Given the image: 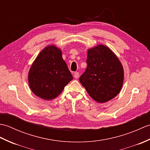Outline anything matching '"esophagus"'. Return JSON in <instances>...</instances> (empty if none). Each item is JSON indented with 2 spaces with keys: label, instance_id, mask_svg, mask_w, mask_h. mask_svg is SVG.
<instances>
[{
  "label": "esophagus",
  "instance_id": "1",
  "mask_svg": "<svg viewBox=\"0 0 150 150\" xmlns=\"http://www.w3.org/2000/svg\"><path fill=\"white\" fill-rule=\"evenodd\" d=\"M73 77H74L75 79H78V78L79 77V73H78V72L74 73V75H73Z\"/></svg>",
  "mask_w": 150,
  "mask_h": 150
}]
</instances>
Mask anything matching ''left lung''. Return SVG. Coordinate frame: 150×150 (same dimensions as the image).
I'll use <instances>...</instances> for the list:
<instances>
[{
    "instance_id": "left-lung-1",
    "label": "left lung",
    "mask_w": 150,
    "mask_h": 150,
    "mask_svg": "<svg viewBox=\"0 0 150 150\" xmlns=\"http://www.w3.org/2000/svg\"><path fill=\"white\" fill-rule=\"evenodd\" d=\"M87 68L80 78L82 85L95 101L104 103L115 97L122 89L124 69L109 47L98 44L88 50Z\"/></svg>"
}]
</instances>
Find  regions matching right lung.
<instances>
[{
  "label": "right lung",
  "mask_w": 150,
  "mask_h": 150,
  "mask_svg": "<svg viewBox=\"0 0 150 150\" xmlns=\"http://www.w3.org/2000/svg\"><path fill=\"white\" fill-rule=\"evenodd\" d=\"M28 78L33 93L47 100L58 97L73 79L62 59L61 50L55 45H48L39 53L31 66Z\"/></svg>",
  "instance_id": "obj_1"
}]
</instances>
